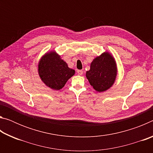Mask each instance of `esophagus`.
Wrapping results in <instances>:
<instances>
[{
	"label": "esophagus",
	"instance_id": "obj_1",
	"mask_svg": "<svg viewBox=\"0 0 153 153\" xmlns=\"http://www.w3.org/2000/svg\"><path fill=\"white\" fill-rule=\"evenodd\" d=\"M77 74L79 75V76H82V75L83 74V71L82 70H77Z\"/></svg>",
	"mask_w": 153,
	"mask_h": 153
}]
</instances>
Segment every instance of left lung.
Masks as SVG:
<instances>
[{
	"instance_id": "8db88e82",
	"label": "left lung",
	"mask_w": 153,
	"mask_h": 153,
	"mask_svg": "<svg viewBox=\"0 0 153 153\" xmlns=\"http://www.w3.org/2000/svg\"><path fill=\"white\" fill-rule=\"evenodd\" d=\"M86 76L94 90L105 91L113 86L117 76L115 59L108 53H102L93 60Z\"/></svg>"
}]
</instances>
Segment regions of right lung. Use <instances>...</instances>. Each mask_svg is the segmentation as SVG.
<instances>
[{
  "label": "right lung",
  "mask_w": 153,
  "mask_h": 153,
  "mask_svg": "<svg viewBox=\"0 0 153 153\" xmlns=\"http://www.w3.org/2000/svg\"><path fill=\"white\" fill-rule=\"evenodd\" d=\"M38 74L46 86L59 90L74 76L75 71L69 68L60 56L53 51L46 53L40 59L38 64Z\"/></svg>",
  "instance_id": "add662e5"
}]
</instances>
